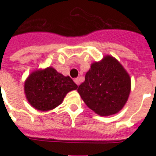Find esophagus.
I'll return each instance as SVG.
<instances>
[{"mask_svg":"<svg viewBox=\"0 0 156 156\" xmlns=\"http://www.w3.org/2000/svg\"><path fill=\"white\" fill-rule=\"evenodd\" d=\"M74 82H75L77 85H79V78H75V79H74Z\"/></svg>","mask_w":156,"mask_h":156,"instance_id":"obj_1","label":"esophagus"}]
</instances>
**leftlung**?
<instances>
[{"mask_svg": "<svg viewBox=\"0 0 156 156\" xmlns=\"http://www.w3.org/2000/svg\"><path fill=\"white\" fill-rule=\"evenodd\" d=\"M130 87L127 72L115 58L106 55L91 64L77 90L88 108L99 115L108 116L122 109Z\"/></svg>", "mask_w": 156, "mask_h": 156, "instance_id": "obj_1", "label": "left lung"}]
</instances>
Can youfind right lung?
Wrapping results in <instances>:
<instances>
[{
	"mask_svg": "<svg viewBox=\"0 0 156 156\" xmlns=\"http://www.w3.org/2000/svg\"><path fill=\"white\" fill-rule=\"evenodd\" d=\"M78 86L69 76H65L52 67L33 72L25 81L24 90L34 108L46 112L61 105L67 93Z\"/></svg>",
	"mask_w": 156,
	"mask_h": 156,
	"instance_id": "1",
	"label": "right lung"
}]
</instances>
